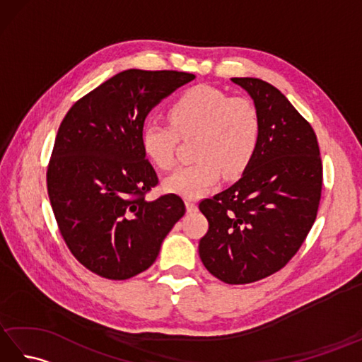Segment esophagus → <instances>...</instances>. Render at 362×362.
Returning a JSON list of instances; mask_svg holds the SVG:
<instances>
[{
  "instance_id": "34e87169",
  "label": "esophagus",
  "mask_w": 362,
  "mask_h": 362,
  "mask_svg": "<svg viewBox=\"0 0 362 362\" xmlns=\"http://www.w3.org/2000/svg\"><path fill=\"white\" fill-rule=\"evenodd\" d=\"M187 211H188V213L197 211V204L193 202V201H187Z\"/></svg>"
}]
</instances>
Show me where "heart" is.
I'll list each match as a JSON object with an SVG mask.
<instances>
[{
	"label": "heart",
	"mask_w": 362,
	"mask_h": 362,
	"mask_svg": "<svg viewBox=\"0 0 362 362\" xmlns=\"http://www.w3.org/2000/svg\"><path fill=\"white\" fill-rule=\"evenodd\" d=\"M168 118L171 124L148 122L141 129V148L153 166L171 169L179 138L197 136V161L168 177L165 189L169 193L199 199L216 185L224 171L228 177L243 174L258 151L261 119L247 98L197 86L175 99Z\"/></svg>",
	"instance_id": "heart-1"
}]
</instances>
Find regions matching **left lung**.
Wrapping results in <instances>:
<instances>
[{"instance_id":"1","label":"left lung","mask_w":362,"mask_h":362,"mask_svg":"<svg viewBox=\"0 0 362 362\" xmlns=\"http://www.w3.org/2000/svg\"><path fill=\"white\" fill-rule=\"evenodd\" d=\"M253 99L261 119L258 151L243 177L199 209L209 232L199 255L228 284L253 283L280 271L316 221L322 161L310 122L271 83L232 78Z\"/></svg>"}]
</instances>
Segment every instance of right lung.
Returning <instances> with one entry per match:
<instances>
[{"instance_id":"add662e5","label":"right lung","mask_w":362,"mask_h":362,"mask_svg":"<svg viewBox=\"0 0 362 362\" xmlns=\"http://www.w3.org/2000/svg\"><path fill=\"white\" fill-rule=\"evenodd\" d=\"M196 78L183 71L126 70L76 103L54 143L46 182L60 235L74 258L109 280H127L157 259L185 214L175 194L148 201L158 183L141 129L161 99Z\"/></svg>"}]
</instances>
